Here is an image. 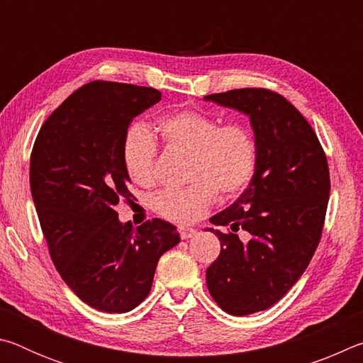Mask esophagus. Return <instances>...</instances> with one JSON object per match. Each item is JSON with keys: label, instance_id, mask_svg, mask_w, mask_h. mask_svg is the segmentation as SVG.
<instances>
[{"label": "esophagus", "instance_id": "34e87169", "mask_svg": "<svg viewBox=\"0 0 363 363\" xmlns=\"http://www.w3.org/2000/svg\"><path fill=\"white\" fill-rule=\"evenodd\" d=\"M177 230H179V235L182 240H187V238H192L196 230L194 229V227H187V225H179L177 227Z\"/></svg>", "mask_w": 363, "mask_h": 363}]
</instances>
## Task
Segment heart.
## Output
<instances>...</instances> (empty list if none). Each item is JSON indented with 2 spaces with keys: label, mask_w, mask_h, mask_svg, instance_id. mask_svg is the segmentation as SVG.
<instances>
[{
  "label": "heart",
  "mask_w": 363,
  "mask_h": 363,
  "mask_svg": "<svg viewBox=\"0 0 363 363\" xmlns=\"http://www.w3.org/2000/svg\"><path fill=\"white\" fill-rule=\"evenodd\" d=\"M155 131L169 150L190 155L189 186L167 189L153 196V210L173 223H192L216 199L232 196L247 189L257 167V145L253 133L243 123H224L199 110L160 116ZM158 147L144 126L126 131L121 144L123 164L140 187L157 182Z\"/></svg>",
  "instance_id": "obj_1"
}]
</instances>
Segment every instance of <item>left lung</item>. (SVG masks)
Listing matches in <instances>:
<instances>
[{"mask_svg":"<svg viewBox=\"0 0 363 363\" xmlns=\"http://www.w3.org/2000/svg\"><path fill=\"white\" fill-rule=\"evenodd\" d=\"M205 99L250 115L255 131L256 173L238 200L210 219L227 232L211 229L220 253L206 269L220 309L248 315L284 298L309 266L327 214L328 162L312 126L275 91L242 88Z\"/></svg>","mask_w":363,"mask_h":363,"instance_id":"8db88e82","label":"left lung"}]
</instances>
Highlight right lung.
Returning <instances> with one entry per match:
<instances>
[{
  "instance_id": "right-lung-1",
  "label": "right lung",
  "mask_w": 363,
  "mask_h": 363,
  "mask_svg": "<svg viewBox=\"0 0 363 363\" xmlns=\"http://www.w3.org/2000/svg\"><path fill=\"white\" fill-rule=\"evenodd\" d=\"M162 99L145 86L86 83L43 123L30 157V189L49 256L86 304L128 312L147 298L157 262L179 243L163 219L138 229L115 211L131 203L121 144L134 116Z\"/></svg>"
}]
</instances>
